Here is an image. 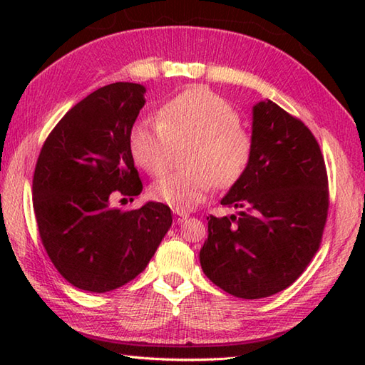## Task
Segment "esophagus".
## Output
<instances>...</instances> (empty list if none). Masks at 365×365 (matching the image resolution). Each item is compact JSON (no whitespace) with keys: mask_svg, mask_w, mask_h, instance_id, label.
Here are the masks:
<instances>
[{"mask_svg":"<svg viewBox=\"0 0 365 365\" xmlns=\"http://www.w3.org/2000/svg\"><path fill=\"white\" fill-rule=\"evenodd\" d=\"M174 215H175V221H177L178 224L183 222V221L187 220L188 216H190V213H188V212H183V210H175V208H174Z\"/></svg>","mask_w":365,"mask_h":365,"instance_id":"1","label":"esophagus"}]
</instances>
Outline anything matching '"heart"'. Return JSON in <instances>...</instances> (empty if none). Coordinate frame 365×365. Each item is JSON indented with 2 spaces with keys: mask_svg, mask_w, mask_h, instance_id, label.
<instances>
[{
  "mask_svg": "<svg viewBox=\"0 0 365 365\" xmlns=\"http://www.w3.org/2000/svg\"><path fill=\"white\" fill-rule=\"evenodd\" d=\"M182 173H170L152 187L155 199L175 210H191L215 187L229 190L243 180L255 152L254 136L237 108L208 89H188L130 130L131 157L152 175L166 169L174 145L187 144Z\"/></svg>",
  "mask_w": 365,
  "mask_h": 365,
  "instance_id": "obj_1",
  "label": "heart"
}]
</instances>
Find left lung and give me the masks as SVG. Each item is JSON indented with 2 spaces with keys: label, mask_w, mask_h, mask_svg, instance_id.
<instances>
[{
  "label": "left lung",
  "mask_w": 365,
  "mask_h": 365,
  "mask_svg": "<svg viewBox=\"0 0 365 365\" xmlns=\"http://www.w3.org/2000/svg\"><path fill=\"white\" fill-rule=\"evenodd\" d=\"M252 136L251 168L221 200L240 213L210 215L199 254L205 276L245 299L297 281L319 251L329 208L327 165L304 122L265 100L252 110Z\"/></svg>",
  "instance_id": "left-lung-1"
}]
</instances>
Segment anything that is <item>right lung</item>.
<instances>
[{
  "label": "right lung",
  "mask_w": 365,
  "mask_h": 365,
  "mask_svg": "<svg viewBox=\"0 0 365 365\" xmlns=\"http://www.w3.org/2000/svg\"><path fill=\"white\" fill-rule=\"evenodd\" d=\"M145 88L113 83L67 111L38 153L33 205L50 260L76 289L105 293L141 273L173 224L170 208L147 202L135 210L111 196L143 191L128 136ZM123 200V199H122Z\"/></svg>",
  "instance_id": "1"
}]
</instances>
